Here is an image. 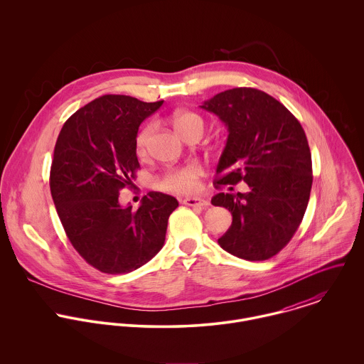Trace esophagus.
Wrapping results in <instances>:
<instances>
[{"label":"esophagus","instance_id":"obj_1","mask_svg":"<svg viewBox=\"0 0 364 364\" xmlns=\"http://www.w3.org/2000/svg\"><path fill=\"white\" fill-rule=\"evenodd\" d=\"M183 205L186 206H200V208H206L208 206V200L202 199V198H198V196H189V198H185L183 199Z\"/></svg>","mask_w":364,"mask_h":364}]
</instances>
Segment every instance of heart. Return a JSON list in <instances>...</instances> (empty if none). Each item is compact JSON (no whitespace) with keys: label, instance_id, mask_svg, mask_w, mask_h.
<instances>
[{"label":"heart","instance_id":"heart-1","mask_svg":"<svg viewBox=\"0 0 364 364\" xmlns=\"http://www.w3.org/2000/svg\"><path fill=\"white\" fill-rule=\"evenodd\" d=\"M173 124L176 130L183 136L191 130H202L203 132V119L191 110H179L173 114ZM153 124L144 126L137 137H136V153L139 156L147 154L150 140L153 136ZM203 171L198 164H188L181 168L166 171L156 181V188L171 193H188L198 188L199 178Z\"/></svg>","mask_w":364,"mask_h":364}]
</instances>
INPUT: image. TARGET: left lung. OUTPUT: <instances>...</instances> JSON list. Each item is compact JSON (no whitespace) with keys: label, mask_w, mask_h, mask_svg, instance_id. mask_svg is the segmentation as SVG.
I'll return each mask as SVG.
<instances>
[{"label":"left lung","mask_w":364,"mask_h":364,"mask_svg":"<svg viewBox=\"0 0 364 364\" xmlns=\"http://www.w3.org/2000/svg\"><path fill=\"white\" fill-rule=\"evenodd\" d=\"M200 107L228 130L215 188L241 181L250 188L213 196L211 205L232 214L218 244L241 259H269L289 244L309 205L312 164L306 133L284 105L255 88L227 90Z\"/></svg>","instance_id":"left-lung-1"}]
</instances>
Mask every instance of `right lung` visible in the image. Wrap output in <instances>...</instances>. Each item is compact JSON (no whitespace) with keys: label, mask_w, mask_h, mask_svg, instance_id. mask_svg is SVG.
<instances>
[{"label":"right lung","mask_w":364,"mask_h":364,"mask_svg":"<svg viewBox=\"0 0 364 364\" xmlns=\"http://www.w3.org/2000/svg\"><path fill=\"white\" fill-rule=\"evenodd\" d=\"M164 101L104 95L78 109L63 126L50 169L53 202L77 252L95 269L129 273L153 259L165 242L173 196L150 192L136 211L120 206L140 168V124Z\"/></svg>","instance_id":"add662e5"}]
</instances>
